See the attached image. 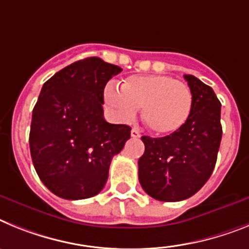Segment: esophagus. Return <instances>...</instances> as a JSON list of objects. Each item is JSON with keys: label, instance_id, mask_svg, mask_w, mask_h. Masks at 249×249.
Masks as SVG:
<instances>
[{"label": "esophagus", "instance_id": "esophagus-1", "mask_svg": "<svg viewBox=\"0 0 249 249\" xmlns=\"http://www.w3.org/2000/svg\"><path fill=\"white\" fill-rule=\"evenodd\" d=\"M140 135H142V134H140V131L138 130V129H135V127H134V129H131V137L140 138Z\"/></svg>", "mask_w": 249, "mask_h": 249}]
</instances>
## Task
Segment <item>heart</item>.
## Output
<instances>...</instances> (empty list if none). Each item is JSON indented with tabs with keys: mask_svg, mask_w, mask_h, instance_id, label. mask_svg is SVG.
<instances>
[{
	"mask_svg": "<svg viewBox=\"0 0 249 249\" xmlns=\"http://www.w3.org/2000/svg\"><path fill=\"white\" fill-rule=\"evenodd\" d=\"M107 107L120 120H130L142 107V120L153 133L170 135L188 122L193 109V92L185 83L168 75H133L120 90L107 85L104 91Z\"/></svg>",
	"mask_w": 249,
	"mask_h": 249,
	"instance_id": "1",
	"label": "heart"
}]
</instances>
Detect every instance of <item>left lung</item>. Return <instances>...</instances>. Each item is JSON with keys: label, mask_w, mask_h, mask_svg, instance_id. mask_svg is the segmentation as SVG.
<instances>
[{"label": "left lung", "mask_w": 249, "mask_h": 249, "mask_svg": "<svg viewBox=\"0 0 249 249\" xmlns=\"http://www.w3.org/2000/svg\"><path fill=\"white\" fill-rule=\"evenodd\" d=\"M193 92V109L177 133L163 138L142 137L139 181L151 198L179 202L196 194L212 176L217 161L222 125L220 101L211 86L184 75Z\"/></svg>", "instance_id": "8db88e82"}]
</instances>
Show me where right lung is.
Wrapping results in <instances>:
<instances>
[{
	"label": "right lung",
	"instance_id": "right-lung-1",
	"mask_svg": "<svg viewBox=\"0 0 249 249\" xmlns=\"http://www.w3.org/2000/svg\"><path fill=\"white\" fill-rule=\"evenodd\" d=\"M119 72L116 65L88 57L56 72L41 89L32 111L30 151L38 178L60 198L100 193L112 157L130 139V126L104 119V89Z\"/></svg>",
	"mask_w": 249,
	"mask_h": 249
}]
</instances>
